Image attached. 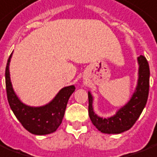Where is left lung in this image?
<instances>
[{
  "label": "left lung",
  "instance_id": "obj_1",
  "mask_svg": "<svg viewBox=\"0 0 157 157\" xmlns=\"http://www.w3.org/2000/svg\"><path fill=\"white\" fill-rule=\"evenodd\" d=\"M139 64V76L134 94L126 105L121 108L115 115L108 118L97 116L93 110V98L88 92L89 107L88 112L92 124L96 128L104 133L118 134L128 130L134 125L146 106L149 94V78L150 69L147 58L143 55L137 57Z\"/></svg>",
  "mask_w": 157,
  "mask_h": 157
}]
</instances>
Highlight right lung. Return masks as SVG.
Returning <instances> with one entry per match:
<instances>
[{"label":"right lung","instance_id":"add662e5","mask_svg":"<svg viewBox=\"0 0 157 157\" xmlns=\"http://www.w3.org/2000/svg\"><path fill=\"white\" fill-rule=\"evenodd\" d=\"M11 55L6 67V87L10 107L22 126L29 132L35 135L52 133L62 124L68 100L76 88L74 86L64 87L49 104L42 107L24 105L15 94L10 82L9 65Z\"/></svg>","mask_w":157,"mask_h":157}]
</instances>
